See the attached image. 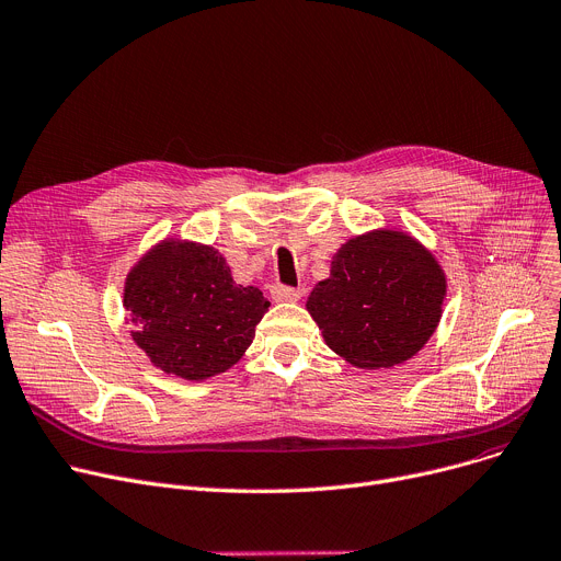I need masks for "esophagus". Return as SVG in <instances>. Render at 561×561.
I'll use <instances>...</instances> for the list:
<instances>
[{"label": "esophagus", "mask_w": 561, "mask_h": 561, "mask_svg": "<svg viewBox=\"0 0 561 561\" xmlns=\"http://www.w3.org/2000/svg\"><path fill=\"white\" fill-rule=\"evenodd\" d=\"M301 289H296V287H287V285H280V283H276L274 287H272V296H274V301H285V304H294V301H299L301 299Z\"/></svg>", "instance_id": "obj_1"}]
</instances>
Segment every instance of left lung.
Listing matches in <instances>:
<instances>
[{
	"mask_svg": "<svg viewBox=\"0 0 561 561\" xmlns=\"http://www.w3.org/2000/svg\"><path fill=\"white\" fill-rule=\"evenodd\" d=\"M446 272L403 228H374L346 240L331 276L308 296L325 346L359 369H389L414 357L444 314Z\"/></svg>",
	"mask_w": 561,
	"mask_h": 561,
	"instance_id": "left-lung-1",
	"label": "left lung"
}]
</instances>
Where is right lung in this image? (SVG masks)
<instances>
[{"mask_svg": "<svg viewBox=\"0 0 561 561\" xmlns=\"http://www.w3.org/2000/svg\"><path fill=\"white\" fill-rule=\"evenodd\" d=\"M126 323L153 367L202 382L240 362L270 310L257 287L238 285L213 247L164 238L124 280Z\"/></svg>", "mask_w": 561, "mask_h": 561, "instance_id": "1", "label": "right lung"}]
</instances>
